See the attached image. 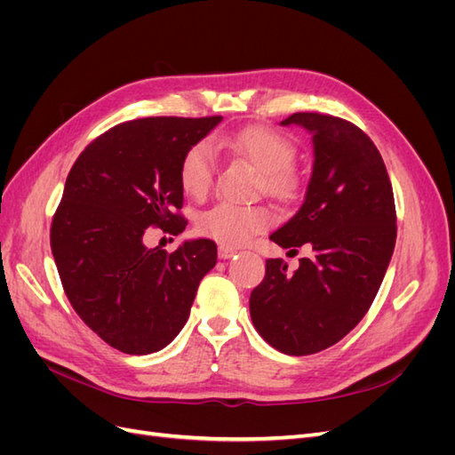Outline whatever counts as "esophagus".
<instances>
[{
  "instance_id": "esophagus-1",
  "label": "esophagus",
  "mask_w": 455,
  "mask_h": 455,
  "mask_svg": "<svg viewBox=\"0 0 455 455\" xmlns=\"http://www.w3.org/2000/svg\"><path fill=\"white\" fill-rule=\"evenodd\" d=\"M233 254H237V251L231 249V246H226V244H220V246H218V256L222 258V259H228V258H231Z\"/></svg>"
}]
</instances>
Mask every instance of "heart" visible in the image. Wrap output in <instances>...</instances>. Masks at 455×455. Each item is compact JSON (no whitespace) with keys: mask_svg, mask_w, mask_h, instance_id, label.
Listing matches in <instances>:
<instances>
[{"mask_svg":"<svg viewBox=\"0 0 455 455\" xmlns=\"http://www.w3.org/2000/svg\"><path fill=\"white\" fill-rule=\"evenodd\" d=\"M214 149H229L249 161L259 172V182L267 194L277 197L292 196L298 176L291 167L294 144L279 131L269 127H246L233 134H220L211 142ZM209 144L191 146L180 163L182 189L189 197H203L214 178V154ZM271 212L264 204H239L222 201L199 216V229L226 246H237L271 226Z\"/></svg>","mask_w":455,"mask_h":455,"instance_id":"heart-1","label":"heart"}]
</instances>
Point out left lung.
Here are the masks:
<instances>
[{
	"mask_svg": "<svg viewBox=\"0 0 455 455\" xmlns=\"http://www.w3.org/2000/svg\"><path fill=\"white\" fill-rule=\"evenodd\" d=\"M281 125L304 127L313 140V171L299 211L269 239L283 249L311 246L288 273L281 258L251 294L258 334L286 355L334 346L374 301L396 241V212L378 148L353 123L299 112Z\"/></svg>",
	"mask_w": 455,
	"mask_h": 455,
	"instance_id": "8db88e82",
	"label": "left lung"
}]
</instances>
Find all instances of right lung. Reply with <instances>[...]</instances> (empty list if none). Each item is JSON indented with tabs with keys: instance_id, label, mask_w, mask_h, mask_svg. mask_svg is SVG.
<instances>
[{
	"instance_id": "add662e5",
	"label": "right lung",
	"mask_w": 455,
	"mask_h": 455,
	"mask_svg": "<svg viewBox=\"0 0 455 455\" xmlns=\"http://www.w3.org/2000/svg\"><path fill=\"white\" fill-rule=\"evenodd\" d=\"M214 117H144L92 140L66 178L52 218L51 251L72 307L108 346L129 355L163 349L186 324L201 279L216 266V243L148 249L144 233L186 229L178 180L186 151Z\"/></svg>"
}]
</instances>
